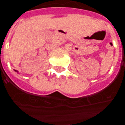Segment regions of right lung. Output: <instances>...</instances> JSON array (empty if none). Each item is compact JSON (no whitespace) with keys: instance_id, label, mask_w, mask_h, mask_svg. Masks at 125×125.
I'll use <instances>...</instances> for the list:
<instances>
[{"instance_id":"right-lung-1","label":"right lung","mask_w":125,"mask_h":125,"mask_svg":"<svg viewBox=\"0 0 125 125\" xmlns=\"http://www.w3.org/2000/svg\"><path fill=\"white\" fill-rule=\"evenodd\" d=\"M15 71L16 72H17V73H18V71H17V70H15Z\"/></svg>"}]
</instances>
